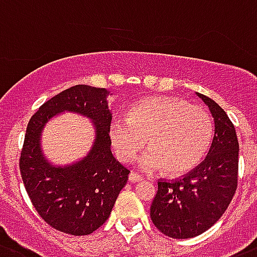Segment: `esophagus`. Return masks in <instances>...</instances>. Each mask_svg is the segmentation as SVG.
<instances>
[{
	"label": "esophagus",
	"instance_id": "1",
	"mask_svg": "<svg viewBox=\"0 0 257 257\" xmlns=\"http://www.w3.org/2000/svg\"><path fill=\"white\" fill-rule=\"evenodd\" d=\"M142 176L139 175L137 172H131L129 174V182H132V183H137V182H141L142 180Z\"/></svg>",
	"mask_w": 257,
	"mask_h": 257
}]
</instances>
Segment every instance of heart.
I'll return each mask as SVG.
<instances>
[{
    "mask_svg": "<svg viewBox=\"0 0 257 257\" xmlns=\"http://www.w3.org/2000/svg\"><path fill=\"white\" fill-rule=\"evenodd\" d=\"M212 139L209 112L170 96L142 99L131 107L126 118H115L109 125V140L120 161H135L148 141L150 149L141 157L140 166L150 172L166 169L174 176L195 169Z\"/></svg>",
    "mask_w": 257,
    "mask_h": 257,
    "instance_id": "heart-1",
    "label": "heart"
}]
</instances>
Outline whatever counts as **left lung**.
<instances>
[{
	"mask_svg": "<svg viewBox=\"0 0 257 257\" xmlns=\"http://www.w3.org/2000/svg\"><path fill=\"white\" fill-rule=\"evenodd\" d=\"M214 117L206 158L183 178L158 180L150 208L155 227L170 238L188 239L212 227L230 205L238 187L239 144L234 124L213 99L197 92Z\"/></svg>",
	"mask_w": 257,
	"mask_h": 257,
	"instance_id": "left-lung-1",
	"label": "left lung"
}]
</instances>
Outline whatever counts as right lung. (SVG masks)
<instances>
[{"label": "right lung", "instance_id": "obj_1", "mask_svg": "<svg viewBox=\"0 0 257 257\" xmlns=\"http://www.w3.org/2000/svg\"><path fill=\"white\" fill-rule=\"evenodd\" d=\"M107 95L105 88L73 86L40 105L27 125L19 159L23 184L39 215L65 234L81 236L100 227L108 219L131 172L111 153L112 115ZM64 110L91 118L97 137L85 159L55 168L45 161L40 136L49 118Z\"/></svg>", "mask_w": 257, "mask_h": 257}]
</instances>
